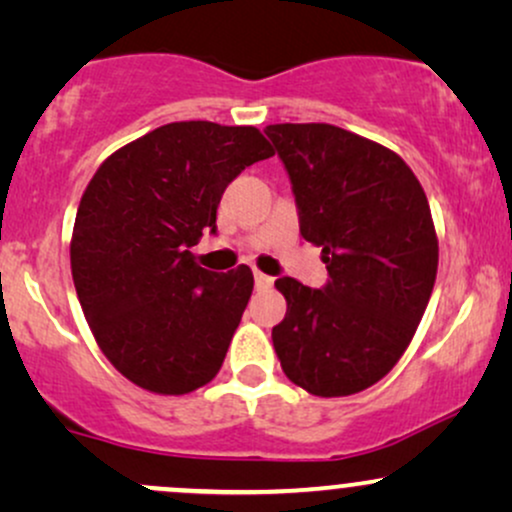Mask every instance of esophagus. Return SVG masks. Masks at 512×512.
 Returning a JSON list of instances; mask_svg holds the SVG:
<instances>
[{
    "mask_svg": "<svg viewBox=\"0 0 512 512\" xmlns=\"http://www.w3.org/2000/svg\"><path fill=\"white\" fill-rule=\"evenodd\" d=\"M272 284H274L272 276H267V274H262V272H255V286H257V289H260V291L272 289Z\"/></svg>",
    "mask_w": 512,
    "mask_h": 512,
    "instance_id": "obj_1",
    "label": "esophagus"
}]
</instances>
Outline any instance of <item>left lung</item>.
Masks as SVG:
<instances>
[{
  "mask_svg": "<svg viewBox=\"0 0 512 512\" xmlns=\"http://www.w3.org/2000/svg\"><path fill=\"white\" fill-rule=\"evenodd\" d=\"M284 161L301 236L330 281L276 279L286 317L274 351L293 385L346 397L383 380L419 327L438 272V236L421 182L387 146L305 122L264 129Z\"/></svg>",
  "mask_w": 512,
  "mask_h": 512,
  "instance_id": "left-lung-1",
  "label": "left lung"
}]
</instances>
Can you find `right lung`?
<instances>
[{"label":"right lung","mask_w":512,"mask_h":512,"mask_svg":"<svg viewBox=\"0 0 512 512\" xmlns=\"http://www.w3.org/2000/svg\"><path fill=\"white\" fill-rule=\"evenodd\" d=\"M274 156L257 127L170 122L110 154L81 195L72 279L98 346L129 383L187 395L219 373L250 301V267L209 272L223 190Z\"/></svg>","instance_id":"obj_1"}]
</instances>
